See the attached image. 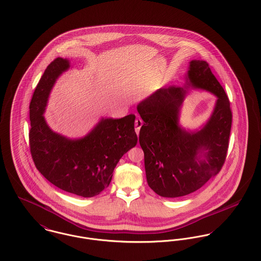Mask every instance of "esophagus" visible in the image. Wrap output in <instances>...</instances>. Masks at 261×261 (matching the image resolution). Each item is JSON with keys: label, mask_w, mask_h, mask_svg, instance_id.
<instances>
[{"label": "esophagus", "mask_w": 261, "mask_h": 261, "mask_svg": "<svg viewBox=\"0 0 261 261\" xmlns=\"http://www.w3.org/2000/svg\"><path fill=\"white\" fill-rule=\"evenodd\" d=\"M143 125V121L140 119V118H137L135 120V131H136V134L139 135V132H140V128L142 127Z\"/></svg>", "instance_id": "34e87169"}]
</instances>
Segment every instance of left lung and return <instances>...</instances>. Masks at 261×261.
<instances>
[{
    "label": "left lung",
    "instance_id": "1",
    "mask_svg": "<svg viewBox=\"0 0 261 261\" xmlns=\"http://www.w3.org/2000/svg\"><path fill=\"white\" fill-rule=\"evenodd\" d=\"M190 88L210 91L217 101L208 120L194 130L178 123ZM137 111L143 120L139 143L144 152L149 187L158 195L175 198L190 194L218 173L225 161L232 113L224 89L207 62H189L182 87L160 88L145 98Z\"/></svg>",
    "mask_w": 261,
    "mask_h": 261
}]
</instances>
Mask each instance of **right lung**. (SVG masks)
I'll list each match as a JSON object with an SVG mask.
<instances>
[{
  "label": "right lung",
  "mask_w": 261,
  "mask_h": 261,
  "mask_svg": "<svg viewBox=\"0 0 261 261\" xmlns=\"http://www.w3.org/2000/svg\"><path fill=\"white\" fill-rule=\"evenodd\" d=\"M68 59H55L45 70L30 104V149L37 169L60 189L93 197L109 186L121 157L137 144L135 115L101 118L81 138L53 131L44 113L57 79L70 69Z\"/></svg>",
  "instance_id": "add662e5"
}]
</instances>
